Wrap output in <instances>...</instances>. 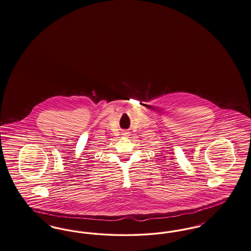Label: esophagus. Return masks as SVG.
I'll return each mask as SVG.
<instances>
[{
	"mask_svg": "<svg viewBox=\"0 0 251 251\" xmlns=\"http://www.w3.org/2000/svg\"><path fill=\"white\" fill-rule=\"evenodd\" d=\"M124 135H126V134H124Z\"/></svg>",
	"mask_w": 251,
	"mask_h": 251,
	"instance_id": "esophagus-1",
	"label": "esophagus"
}]
</instances>
